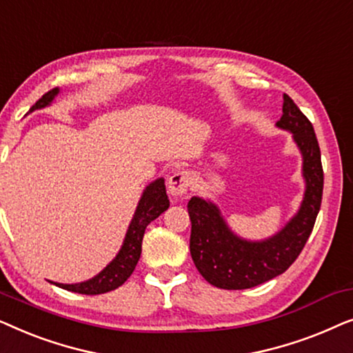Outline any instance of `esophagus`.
Wrapping results in <instances>:
<instances>
[{"instance_id":"34e87169","label":"esophagus","mask_w":353,"mask_h":353,"mask_svg":"<svg viewBox=\"0 0 353 353\" xmlns=\"http://www.w3.org/2000/svg\"><path fill=\"white\" fill-rule=\"evenodd\" d=\"M168 194H170L173 199H178V197L185 196L188 192V188L191 185V175L188 172H176L168 178Z\"/></svg>"}]
</instances>
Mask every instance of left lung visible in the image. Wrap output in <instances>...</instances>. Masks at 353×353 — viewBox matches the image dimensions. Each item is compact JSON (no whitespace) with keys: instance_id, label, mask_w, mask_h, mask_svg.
Returning <instances> with one entry per match:
<instances>
[{"instance_id":"left-lung-1","label":"left lung","mask_w":353,"mask_h":353,"mask_svg":"<svg viewBox=\"0 0 353 353\" xmlns=\"http://www.w3.org/2000/svg\"><path fill=\"white\" fill-rule=\"evenodd\" d=\"M276 127L292 133L302 154L305 180L297 214L276 234L262 241L244 239L230 228L212 201L194 196L188 202L192 262L215 288L249 289L284 273L302 252L315 225L323 196L321 152L315 130L288 94L283 96V115Z\"/></svg>"}]
</instances>
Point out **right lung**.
<instances>
[{
  "label": "right lung",
  "instance_id": "add662e5",
  "mask_svg": "<svg viewBox=\"0 0 353 353\" xmlns=\"http://www.w3.org/2000/svg\"><path fill=\"white\" fill-rule=\"evenodd\" d=\"M57 94H59V88L48 91L46 94H43L41 98L32 105L30 112L37 109L46 108V105H51ZM168 205H170V201H168L165 191V181H163V178H157L156 181L149 183L146 190L143 191V196L138 202L133 219L130 221L127 234H125L122 248H120L119 254L115 255L112 262H110L104 270H101L96 276L86 279V281L75 284H56V286H59L62 289H67V291L86 294V296L104 294L122 286V284L130 278V274L133 273V270L137 267L139 260V255H141V244L146 226L151 223L152 220H156L162 212H165L168 209Z\"/></svg>",
  "mask_w": 353,
  "mask_h": 353
}]
</instances>
